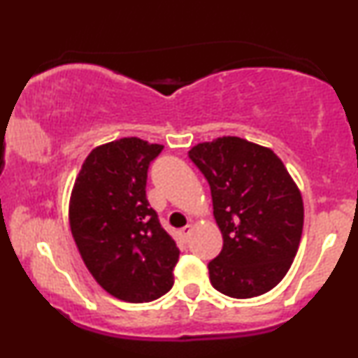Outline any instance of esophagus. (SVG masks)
I'll list each match as a JSON object with an SVG mask.
<instances>
[{"label": "esophagus", "mask_w": 358, "mask_h": 358, "mask_svg": "<svg viewBox=\"0 0 358 358\" xmlns=\"http://www.w3.org/2000/svg\"><path fill=\"white\" fill-rule=\"evenodd\" d=\"M192 232H193V225H187V227H183V229H180V237H182L183 241H188V237L192 236Z\"/></svg>", "instance_id": "34e87169"}]
</instances>
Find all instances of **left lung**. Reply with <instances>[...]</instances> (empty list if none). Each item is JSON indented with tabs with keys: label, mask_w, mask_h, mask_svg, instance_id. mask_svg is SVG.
Listing matches in <instances>:
<instances>
[{
	"label": "left lung",
	"mask_w": 358,
	"mask_h": 358,
	"mask_svg": "<svg viewBox=\"0 0 358 358\" xmlns=\"http://www.w3.org/2000/svg\"><path fill=\"white\" fill-rule=\"evenodd\" d=\"M188 156L212 192L224 248L208 262L210 282L231 298H254L281 282L303 234L301 192L279 156L248 139L199 143Z\"/></svg>",
	"instance_id": "left-lung-1"
}]
</instances>
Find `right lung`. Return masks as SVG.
<instances>
[{
  "instance_id": "obj_1",
  "label": "right lung",
  "mask_w": 358,
  "mask_h": 358,
  "mask_svg": "<svg viewBox=\"0 0 358 358\" xmlns=\"http://www.w3.org/2000/svg\"><path fill=\"white\" fill-rule=\"evenodd\" d=\"M162 145L122 138L94 148L73 183L69 220L85 268L114 298L148 303L173 286L180 250L146 199Z\"/></svg>"
}]
</instances>
